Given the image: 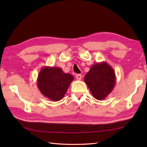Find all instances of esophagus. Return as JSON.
Masks as SVG:
<instances>
[{
    "instance_id": "esophagus-1",
    "label": "esophagus",
    "mask_w": 147,
    "mask_h": 147,
    "mask_svg": "<svg viewBox=\"0 0 147 147\" xmlns=\"http://www.w3.org/2000/svg\"><path fill=\"white\" fill-rule=\"evenodd\" d=\"M76 78L78 80H82V75L81 74H76Z\"/></svg>"
}]
</instances>
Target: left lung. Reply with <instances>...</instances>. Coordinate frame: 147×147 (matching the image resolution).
<instances>
[{"instance_id": "8db88e82", "label": "left lung", "mask_w": 147, "mask_h": 147, "mask_svg": "<svg viewBox=\"0 0 147 147\" xmlns=\"http://www.w3.org/2000/svg\"><path fill=\"white\" fill-rule=\"evenodd\" d=\"M84 80L93 97L102 100L112 92L115 85L114 69L106 62H98L91 67Z\"/></svg>"}]
</instances>
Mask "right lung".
I'll return each instance as SVG.
<instances>
[{
    "instance_id": "1",
    "label": "right lung",
    "mask_w": 147,
    "mask_h": 147,
    "mask_svg": "<svg viewBox=\"0 0 147 147\" xmlns=\"http://www.w3.org/2000/svg\"><path fill=\"white\" fill-rule=\"evenodd\" d=\"M73 75L65 73L60 67L44 66L37 78V86L42 94L52 101L63 98L71 82Z\"/></svg>"
}]
</instances>
